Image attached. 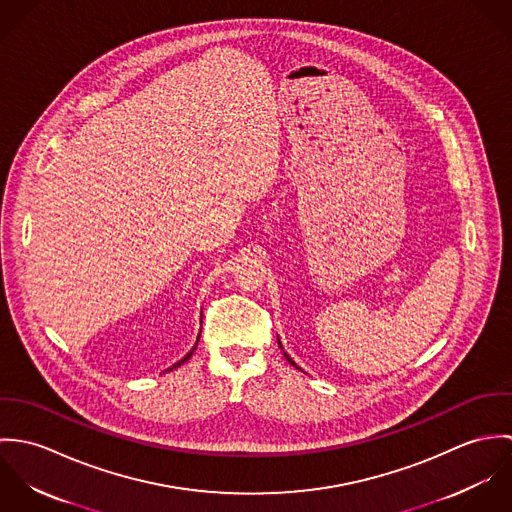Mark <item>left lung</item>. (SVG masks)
Listing matches in <instances>:
<instances>
[{
    "instance_id": "left-lung-1",
    "label": "left lung",
    "mask_w": 512,
    "mask_h": 512,
    "mask_svg": "<svg viewBox=\"0 0 512 512\" xmlns=\"http://www.w3.org/2000/svg\"><path fill=\"white\" fill-rule=\"evenodd\" d=\"M278 345H280V349H282V351H284V347H282V343H280V339H278ZM284 357H286V361H288V363H290V365L295 366V368H299V366H297V365H295V363H293L292 357H290V355H288V353H284Z\"/></svg>"
}]
</instances>
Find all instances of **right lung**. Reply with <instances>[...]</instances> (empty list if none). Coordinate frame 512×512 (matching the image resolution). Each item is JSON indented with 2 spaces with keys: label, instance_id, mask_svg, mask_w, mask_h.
<instances>
[{
  "label": "right lung",
  "instance_id": "1",
  "mask_svg": "<svg viewBox=\"0 0 512 512\" xmlns=\"http://www.w3.org/2000/svg\"><path fill=\"white\" fill-rule=\"evenodd\" d=\"M199 337H201V335H199ZM199 337H197V343H195V347H197V345H199ZM195 347H193V349H191V351H189V353H187V355H185V357H183V359H181V361H179V363H175V365L171 366V368H167V370H173V368H177V366H181V365H183V363H187V361H189V359H191V355H193V351H195Z\"/></svg>",
  "mask_w": 512,
  "mask_h": 512
}]
</instances>
